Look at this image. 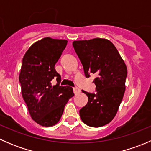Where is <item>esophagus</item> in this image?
<instances>
[{
  "label": "esophagus",
  "instance_id": "obj_1",
  "mask_svg": "<svg viewBox=\"0 0 151 151\" xmlns=\"http://www.w3.org/2000/svg\"><path fill=\"white\" fill-rule=\"evenodd\" d=\"M73 91H74V94H77L80 92V89L77 88V87H74V88H73Z\"/></svg>",
  "mask_w": 151,
  "mask_h": 151
}]
</instances>
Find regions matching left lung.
Masks as SVG:
<instances>
[{
  "label": "left lung",
  "instance_id": "left-lung-1",
  "mask_svg": "<svg viewBox=\"0 0 151 151\" xmlns=\"http://www.w3.org/2000/svg\"><path fill=\"white\" fill-rule=\"evenodd\" d=\"M73 47L78 55L85 77L94 74L96 93L82 91L88 101L80 110L85 124L100 127L115 116L123 99L127 68L116 47L110 41L100 38L74 41Z\"/></svg>",
  "mask_w": 151,
  "mask_h": 151
}]
</instances>
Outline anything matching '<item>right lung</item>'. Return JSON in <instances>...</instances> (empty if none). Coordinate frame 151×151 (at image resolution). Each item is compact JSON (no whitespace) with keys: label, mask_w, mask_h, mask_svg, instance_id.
<instances>
[{"label":"right lung","mask_w":151,"mask_h":151,"mask_svg":"<svg viewBox=\"0 0 151 151\" xmlns=\"http://www.w3.org/2000/svg\"><path fill=\"white\" fill-rule=\"evenodd\" d=\"M66 45V40L45 38L33 44L22 58L19 76L22 97L31 118L42 126L58 122L74 95L71 87L60 86V75L55 68ZM54 78L57 84L52 86Z\"/></svg>","instance_id":"obj_1"}]
</instances>
